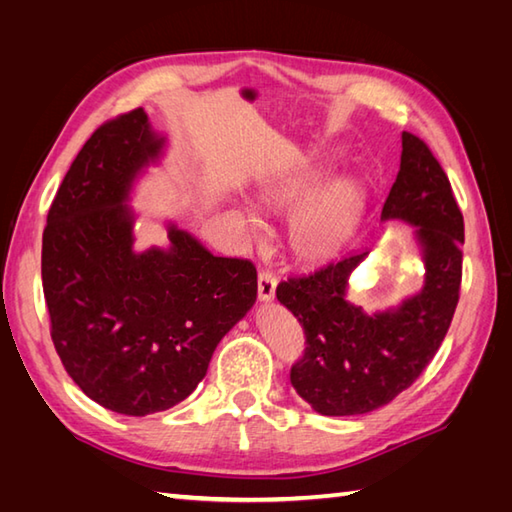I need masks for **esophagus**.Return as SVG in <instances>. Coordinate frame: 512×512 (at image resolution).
<instances>
[{
  "label": "esophagus",
  "instance_id": "obj_1",
  "mask_svg": "<svg viewBox=\"0 0 512 512\" xmlns=\"http://www.w3.org/2000/svg\"><path fill=\"white\" fill-rule=\"evenodd\" d=\"M275 288H277V277L270 273V270H262L257 277V295L259 301H273L275 299Z\"/></svg>",
  "mask_w": 512,
  "mask_h": 512
}]
</instances>
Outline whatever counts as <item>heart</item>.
Instances as JSON below:
<instances>
[{"instance_id": "1", "label": "heart", "mask_w": 512, "mask_h": 512, "mask_svg": "<svg viewBox=\"0 0 512 512\" xmlns=\"http://www.w3.org/2000/svg\"><path fill=\"white\" fill-rule=\"evenodd\" d=\"M325 173L314 156H297L277 176L259 187V202L270 211H288L317 187ZM361 211V189L352 180L334 182L303 209L290 228V244L303 262H323L341 250ZM246 222L253 237H264V222L248 213Z\"/></svg>"}]
</instances>
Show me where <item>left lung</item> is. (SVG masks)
Here are the masks:
<instances>
[{
    "label": "left lung",
    "instance_id": "obj_1",
    "mask_svg": "<svg viewBox=\"0 0 512 512\" xmlns=\"http://www.w3.org/2000/svg\"><path fill=\"white\" fill-rule=\"evenodd\" d=\"M380 220L416 226L422 250L424 286L400 306L367 314L347 299V281L367 250L277 286L279 303L306 332L290 383L321 416H361L411 387L440 350L458 306L464 220L447 173L409 132H402L400 169Z\"/></svg>",
    "mask_w": 512,
    "mask_h": 512
}]
</instances>
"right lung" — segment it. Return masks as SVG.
Masks as SVG:
<instances>
[{
    "mask_svg": "<svg viewBox=\"0 0 512 512\" xmlns=\"http://www.w3.org/2000/svg\"><path fill=\"white\" fill-rule=\"evenodd\" d=\"M162 147L143 107L101 125L65 173L43 231L54 350L85 396L125 416L187 398L257 299L248 259L215 257L176 224L169 248L134 250L129 191Z\"/></svg>",
    "mask_w": 512,
    "mask_h": 512,
    "instance_id": "add662e5",
    "label": "right lung"
}]
</instances>
